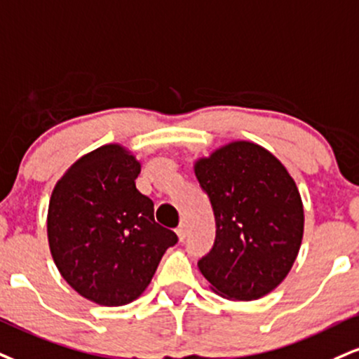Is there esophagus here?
Returning a JSON list of instances; mask_svg holds the SVG:
<instances>
[{
	"label": "esophagus",
	"instance_id": "obj_1",
	"mask_svg": "<svg viewBox=\"0 0 359 359\" xmlns=\"http://www.w3.org/2000/svg\"><path fill=\"white\" fill-rule=\"evenodd\" d=\"M177 236H179V241H180V243H184V241H185V236H187V231H185V226H184V224H180V226L179 227H177Z\"/></svg>",
	"mask_w": 359,
	"mask_h": 359
}]
</instances>
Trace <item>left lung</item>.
I'll list each match as a JSON object with an SVG mask.
<instances>
[{
    "label": "left lung",
    "mask_w": 359,
    "mask_h": 359,
    "mask_svg": "<svg viewBox=\"0 0 359 359\" xmlns=\"http://www.w3.org/2000/svg\"><path fill=\"white\" fill-rule=\"evenodd\" d=\"M194 170L215 217L214 245L198 271L229 299L266 296L291 271L303 241L296 182L269 150L245 140L198 158Z\"/></svg>",
    "instance_id": "8db88e82"
}]
</instances>
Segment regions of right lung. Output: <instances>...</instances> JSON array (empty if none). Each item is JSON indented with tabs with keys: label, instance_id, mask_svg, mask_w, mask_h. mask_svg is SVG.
<instances>
[{
	"label": "right lung",
	"instance_id": "add662e5",
	"mask_svg": "<svg viewBox=\"0 0 359 359\" xmlns=\"http://www.w3.org/2000/svg\"><path fill=\"white\" fill-rule=\"evenodd\" d=\"M140 162L122 145L83 155L55 185L48 243L60 274L102 306L137 299L177 234L154 219V202L137 191Z\"/></svg>",
	"mask_w": 359,
	"mask_h": 359
}]
</instances>
